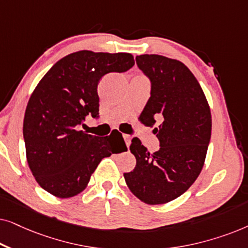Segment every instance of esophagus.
<instances>
[{
  "label": "esophagus",
  "instance_id": "1",
  "mask_svg": "<svg viewBox=\"0 0 248 248\" xmlns=\"http://www.w3.org/2000/svg\"><path fill=\"white\" fill-rule=\"evenodd\" d=\"M123 138L125 140V143H126V147L128 148V147H130V144H131V137H130V135H127V134H123Z\"/></svg>",
  "mask_w": 248,
  "mask_h": 248
}]
</instances>
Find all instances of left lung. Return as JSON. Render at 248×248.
<instances>
[{
  "mask_svg": "<svg viewBox=\"0 0 248 248\" xmlns=\"http://www.w3.org/2000/svg\"><path fill=\"white\" fill-rule=\"evenodd\" d=\"M135 60L151 81V96L140 121L147 126L159 121L154 132L160 149L151 154L134 138L130 150L137 165L124 172V178L142 202L164 204L181 196L199 177L211 138V111L201 86L185 64L155 54Z\"/></svg>",
  "mask_w": 248,
  "mask_h": 248,
  "instance_id": "1",
  "label": "left lung"
}]
</instances>
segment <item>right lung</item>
Returning <instances> with one entry per match:
<instances>
[{
    "mask_svg": "<svg viewBox=\"0 0 248 248\" xmlns=\"http://www.w3.org/2000/svg\"><path fill=\"white\" fill-rule=\"evenodd\" d=\"M133 65L130 53L80 50L61 59L39 81L26 108L23 139L40 187L56 198H72L87 187L101 159L127 150L116 130L99 138L79 126L87 116H99L101 78Z\"/></svg>",
    "mask_w": 248,
    "mask_h": 248,
    "instance_id": "add662e5",
    "label": "right lung"
}]
</instances>
